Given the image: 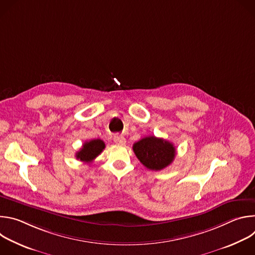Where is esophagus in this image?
I'll use <instances>...</instances> for the list:
<instances>
[{
    "mask_svg": "<svg viewBox=\"0 0 255 255\" xmlns=\"http://www.w3.org/2000/svg\"><path fill=\"white\" fill-rule=\"evenodd\" d=\"M114 142L117 143V144L123 145V144H125L126 139H125V137H124L123 135H116V136L114 137Z\"/></svg>",
    "mask_w": 255,
    "mask_h": 255,
    "instance_id": "34e87169",
    "label": "esophagus"
}]
</instances>
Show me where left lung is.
<instances>
[{
	"label": "left lung",
	"mask_w": 255,
	"mask_h": 255,
	"mask_svg": "<svg viewBox=\"0 0 255 255\" xmlns=\"http://www.w3.org/2000/svg\"><path fill=\"white\" fill-rule=\"evenodd\" d=\"M133 151L140 162L151 170H161L174 159L173 144L155 136H147L133 144Z\"/></svg>",
	"instance_id": "left-lung-1"
}]
</instances>
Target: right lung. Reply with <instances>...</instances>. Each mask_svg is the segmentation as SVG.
I'll use <instances>...</instances> for the list:
<instances>
[{
	"label": "right lung",
	"instance_id": "right-lung-1",
	"mask_svg": "<svg viewBox=\"0 0 255 255\" xmlns=\"http://www.w3.org/2000/svg\"><path fill=\"white\" fill-rule=\"evenodd\" d=\"M105 143L101 139H93L84 143L83 147L77 152L76 157L83 162L91 163L105 149Z\"/></svg>",
	"mask_w": 255,
	"mask_h": 255
}]
</instances>
